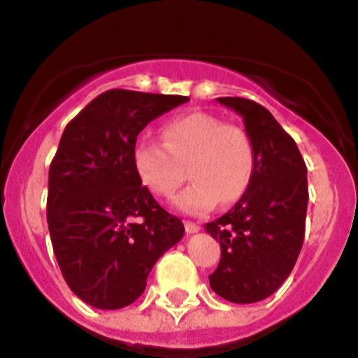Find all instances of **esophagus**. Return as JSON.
Listing matches in <instances>:
<instances>
[{"mask_svg":"<svg viewBox=\"0 0 358 358\" xmlns=\"http://www.w3.org/2000/svg\"><path fill=\"white\" fill-rule=\"evenodd\" d=\"M185 227H186V233H189V235H192V233H197V231L201 229V227H199V224H195V222H185Z\"/></svg>","mask_w":358,"mask_h":358,"instance_id":"1","label":"esophagus"}]
</instances>
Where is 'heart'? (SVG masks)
<instances>
[{"instance_id": "obj_1", "label": "heart", "mask_w": 358, "mask_h": 358, "mask_svg": "<svg viewBox=\"0 0 358 358\" xmlns=\"http://www.w3.org/2000/svg\"><path fill=\"white\" fill-rule=\"evenodd\" d=\"M163 143L141 136L132 145V166L150 194L170 197L185 179L177 163L186 161L192 182L173 199L185 213H208L218 199L233 204L248 192L256 156L242 127L208 113H189L164 123Z\"/></svg>"}]
</instances>
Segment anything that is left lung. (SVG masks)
<instances>
[{
    "label": "left lung",
    "instance_id": "left-lung-1",
    "mask_svg": "<svg viewBox=\"0 0 358 358\" xmlns=\"http://www.w3.org/2000/svg\"><path fill=\"white\" fill-rule=\"evenodd\" d=\"M242 116L255 147L248 192L204 229L220 242V264L210 287L226 301L248 305L276 292L296 265L305 238L308 181L296 141L260 103L217 98Z\"/></svg>",
    "mask_w": 358,
    "mask_h": 358
}]
</instances>
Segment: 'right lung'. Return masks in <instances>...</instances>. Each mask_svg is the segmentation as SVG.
I'll return each instance as SVG.
<instances>
[{
    "label": "right lung",
    "mask_w": 358,
    "mask_h": 358,
    "mask_svg": "<svg viewBox=\"0 0 358 358\" xmlns=\"http://www.w3.org/2000/svg\"><path fill=\"white\" fill-rule=\"evenodd\" d=\"M188 100L110 90L62 132L48 173L50 238L68 287L94 308L134 303L154 264L185 235L141 186L132 145L147 123Z\"/></svg>",
    "instance_id": "right-lung-1"
}]
</instances>
